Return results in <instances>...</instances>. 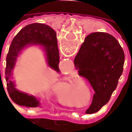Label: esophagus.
<instances>
[{
    "label": "esophagus",
    "mask_w": 132,
    "mask_h": 132,
    "mask_svg": "<svg viewBox=\"0 0 132 132\" xmlns=\"http://www.w3.org/2000/svg\"><path fill=\"white\" fill-rule=\"evenodd\" d=\"M69 116H70V118H73V119H76V120H78V118H79V115H78V117H76V116H75V114H70Z\"/></svg>",
    "instance_id": "1"
}]
</instances>
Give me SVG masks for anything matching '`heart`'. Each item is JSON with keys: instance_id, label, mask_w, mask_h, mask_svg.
Instances as JSON below:
<instances>
[{"instance_id": "b5f03b06", "label": "heart", "mask_w": 132, "mask_h": 132, "mask_svg": "<svg viewBox=\"0 0 132 132\" xmlns=\"http://www.w3.org/2000/svg\"><path fill=\"white\" fill-rule=\"evenodd\" d=\"M74 93L76 98L81 101L85 100L84 101L85 105L88 104L91 101V90L88 86L85 83L79 82L75 90V84L70 80L62 84L59 96L65 104L72 105L74 104Z\"/></svg>"}]
</instances>
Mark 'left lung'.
Masks as SVG:
<instances>
[{
	"label": "left lung",
	"instance_id": "8db88e82",
	"mask_svg": "<svg viewBox=\"0 0 132 132\" xmlns=\"http://www.w3.org/2000/svg\"><path fill=\"white\" fill-rule=\"evenodd\" d=\"M124 61L123 48L111 34L94 32L84 39L74 64L95 91L87 114L98 112L109 101L122 75Z\"/></svg>",
	"mask_w": 132,
	"mask_h": 132
}]
</instances>
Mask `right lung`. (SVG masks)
<instances>
[{
	"label": "right lung",
	"instance_id": "obj_1",
	"mask_svg": "<svg viewBox=\"0 0 132 132\" xmlns=\"http://www.w3.org/2000/svg\"><path fill=\"white\" fill-rule=\"evenodd\" d=\"M40 45L44 46L49 67L59 72V54L56 34L53 28L43 23H32L25 26L13 39L6 56L5 78L9 95L15 104L27 107H37L39 101L35 97L15 88L11 77L18 54L25 46Z\"/></svg>",
	"mask_w": 132,
	"mask_h": 132
}]
</instances>
